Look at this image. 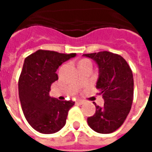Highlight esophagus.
I'll return each mask as SVG.
<instances>
[{"label": "esophagus", "mask_w": 152, "mask_h": 152, "mask_svg": "<svg viewBox=\"0 0 152 152\" xmlns=\"http://www.w3.org/2000/svg\"><path fill=\"white\" fill-rule=\"evenodd\" d=\"M76 103H78V104H80V105H82V104H84L85 103V101L84 100H80V99H77L76 101Z\"/></svg>", "instance_id": "obj_1"}]
</instances>
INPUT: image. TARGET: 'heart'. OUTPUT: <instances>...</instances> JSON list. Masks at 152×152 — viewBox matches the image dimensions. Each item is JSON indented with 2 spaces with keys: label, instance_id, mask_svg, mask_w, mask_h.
Returning <instances> with one entry per match:
<instances>
[{
  "label": "heart",
  "instance_id": "b5f03b06",
  "mask_svg": "<svg viewBox=\"0 0 152 152\" xmlns=\"http://www.w3.org/2000/svg\"><path fill=\"white\" fill-rule=\"evenodd\" d=\"M85 63H91V61L89 59H82L79 62V65L80 64H85Z\"/></svg>",
  "mask_w": 152,
  "mask_h": 152
}]
</instances>
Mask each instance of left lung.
I'll use <instances>...</instances> for the list:
<instances>
[{
  "label": "left lung",
  "instance_id": "8db88e82",
  "mask_svg": "<svg viewBox=\"0 0 152 152\" xmlns=\"http://www.w3.org/2000/svg\"><path fill=\"white\" fill-rule=\"evenodd\" d=\"M99 68L97 89L104 99V106L96 107L95 114L87 119L92 129L111 134L123 124L134 100V77L130 66L123 57L108 51L86 53Z\"/></svg>",
  "mask_w": 152,
  "mask_h": 152
}]
</instances>
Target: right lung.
Instances as JSON below:
<instances>
[{"label": "right lung", "mask_w": 152, "mask_h": 152, "mask_svg": "<svg viewBox=\"0 0 152 152\" xmlns=\"http://www.w3.org/2000/svg\"><path fill=\"white\" fill-rule=\"evenodd\" d=\"M76 55L39 50L25 58L18 79V94L25 118L35 130L53 134L66 124L75 102L51 98L49 92L52 83L58 79V66Z\"/></svg>", "instance_id": "right-lung-1"}]
</instances>
